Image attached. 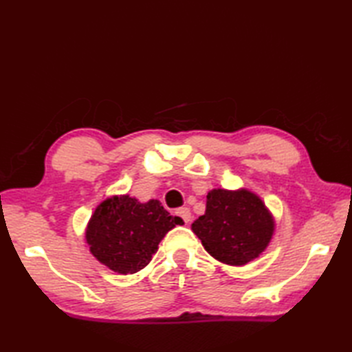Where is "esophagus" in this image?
Wrapping results in <instances>:
<instances>
[{"instance_id":"34e87169","label":"esophagus","mask_w":352,"mask_h":352,"mask_svg":"<svg viewBox=\"0 0 352 352\" xmlns=\"http://www.w3.org/2000/svg\"><path fill=\"white\" fill-rule=\"evenodd\" d=\"M178 216H180V218L184 221V223H189L190 221H192V213H190V210L188 207H180V208H177V212H175Z\"/></svg>"}]
</instances>
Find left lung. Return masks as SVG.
<instances>
[{
	"instance_id": "obj_1",
	"label": "left lung",
	"mask_w": 352,
	"mask_h": 352,
	"mask_svg": "<svg viewBox=\"0 0 352 352\" xmlns=\"http://www.w3.org/2000/svg\"><path fill=\"white\" fill-rule=\"evenodd\" d=\"M206 251L227 265L242 266L263 252L274 234V219L250 190L213 189L206 213L192 223Z\"/></svg>"
}]
</instances>
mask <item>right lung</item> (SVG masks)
I'll list each match as a JSON object with an SVG mask.
<instances>
[{
    "instance_id": "right-lung-1",
    "label": "right lung",
    "mask_w": 352,
    "mask_h": 352,
    "mask_svg": "<svg viewBox=\"0 0 352 352\" xmlns=\"http://www.w3.org/2000/svg\"><path fill=\"white\" fill-rule=\"evenodd\" d=\"M183 223L157 199L142 204L129 195L109 198L96 207L86 230L91 252L118 274L145 267L164 234Z\"/></svg>"
}]
</instances>
